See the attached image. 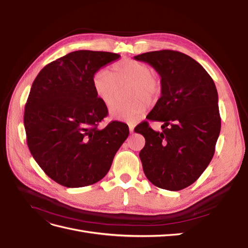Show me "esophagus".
Masks as SVG:
<instances>
[{"mask_svg":"<svg viewBox=\"0 0 248 248\" xmlns=\"http://www.w3.org/2000/svg\"><path fill=\"white\" fill-rule=\"evenodd\" d=\"M133 130H134V126L133 125H129V131H130V133H133Z\"/></svg>","mask_w":248,"mask_h":248,"instance_id":"esophagus-1","label":"esophagus"}]
</instances>
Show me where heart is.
<instances>
[{
  "mask_svg": "<svg viewBox=\"0 0 248 248\" xmlns=\"http://www.w3.org/2000/svg\"><path fill=\"white\" fill-rule=\"evenodd\" d=\"M126 90L128 103H120L110 109V118L129 124L137 123L145 115L147 104L154 103L158 98L161 82L150 67L136 60L123 59L109 67L108 73L100 70L92 78V87L96 96L111 107L117 100L119 89Z\"/></svg>",
  "mask_w": 248,
  "mask_h": 248,
  "instance_id": "1",
  "label": "heart"
}]
</instances>
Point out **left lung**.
<instances>
[{"mask_svg":"<svg viewBox=\"0 0 248 248\" xmlns=\"http://www.w3.org/2000/svg\"><path fill=\"white\" fill-rule=\"evenodd\" d=\"M134 60L151 65L161 78V96L147 118L163 122V130L148 122L134 129L146 140L142 170L159 188L181 190L197 181L215 152L221 126L215 84L204 67L180 51H149Z\"/></svg>","mask_w":248,"mask_h":248,"instance_id":"8db88e82","label":"left lung"}]
</instances>
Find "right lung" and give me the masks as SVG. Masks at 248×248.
<instances>
[{"instance_id":"obj_1","label":"right lung","mask_w":248,"mask_h":248,"mask_svg":"<svg viewBox=\"0 0 248 248\" xmlns=\"http://www.w3.org/2000/svg\"><path fill=\"white\" fill-rule=\"evenodd\" d=\"M120 55L77 50L38 73L25 107L30 152L44 172L66 187L92 185L108 174L129 134L125 123L98 124L108 108L96 96L92 78Z\"/></svg>"}]
</instances>
